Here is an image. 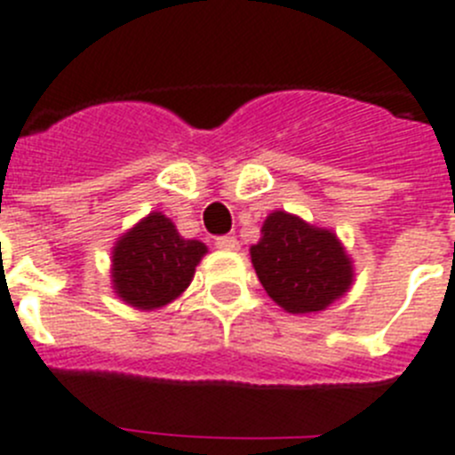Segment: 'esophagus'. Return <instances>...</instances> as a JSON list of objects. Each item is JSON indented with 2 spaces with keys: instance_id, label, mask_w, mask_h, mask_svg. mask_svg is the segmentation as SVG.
<instances>
[{
  "instance_id": "esophagus-1",
  "label": "esophagus",
  "mask_w": 455,
  "mask_h": 455,
  "mask_svg": "<svg viewBox=\"0 0 455 455\" xmlns=\"http://www.w3.org/2000/svg\"><path fill=\"white\" fill-rule=\"evenodd\" d=\"M215 247H217V250L233 251V250H238L240 244H238V238H235V235H217Z\"/></svg>"
}]
</instances>
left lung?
<instances>
[{
    "label": "left lung",
    "mask_w": 455,
    "mask_h": 455,
    "mask_svg": "<svg viewBox=\"0 0 455 455\" xmlns=\"http://www.w3.org/2000/svg\"><path fill=\"white\" fill-rule=\"evenodd\" d=\"M259 282L288 314L323 311L353 283V266L337 235L276 211L251 247Z\"/></svg>",
    "instance_id": "left-lung-1"
}]
</instances>
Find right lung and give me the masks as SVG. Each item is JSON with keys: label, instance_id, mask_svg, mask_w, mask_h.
I'll use <instances>...</instances> for the list:
<instances>
[{"label": "right lung", "instance_id": "right-lung-1", "mask_svg": "<svg viewBox=\"0 0 455 455\" xmlns=\"http://www.w3.org/2000/svg\"><path fill=\"white\" fill-rule=\"evenodd\" d=\"M204 254V243L185 240L172 220L151 212L114 247V291L137 309L164 307L189 286Z\"/></svg>", "mask_w": 455, "mask_h": 455}]
</instances>
